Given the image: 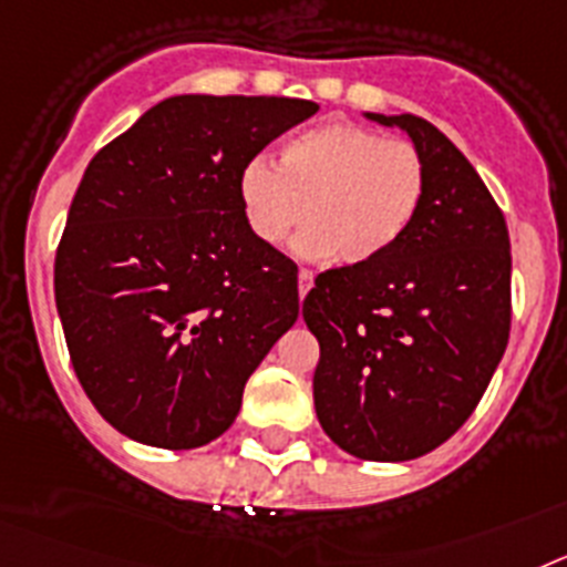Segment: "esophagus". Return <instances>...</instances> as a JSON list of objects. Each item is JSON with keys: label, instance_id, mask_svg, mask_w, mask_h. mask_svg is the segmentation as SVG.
Listing matches in <instances>:
<instances>
[{"label": "esophagus", "instance_id": "esophagus-1", "mask_svg": "<svg viewBox=\"0 0 567 567\" xmlns=\"http://www.w3.org/2000/svg\"><path fill=\"white\" fill-rule=\"evenodd\" d=\"M313 288V270L299 268V297H308V290Z\"/></svg>", "mask_w": 567, "mask_h": 567}]
</instances>
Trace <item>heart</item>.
<instances>
[{
	"instance_id": "1",
	"label": "heart",
	"mask_w": 567,
	"mask_h": 567,
	"mask_svg": "<svg viewBox=\"0 0 567 567\" xmlns=\"http://www.w3.org/2000/svg\"><path fill=\"white\" fill-rule=\"evenodd\" d=\"M425 199V162L408 140H382L357 122H319L239 174L250 234L282 245L302 225L297 250L344 268L379 262L405 239Z\"/></svg>"
}]
</instances>
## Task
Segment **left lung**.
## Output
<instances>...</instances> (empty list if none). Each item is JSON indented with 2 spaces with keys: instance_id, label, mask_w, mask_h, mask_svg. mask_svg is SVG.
I'll return each instance as SVG.
<instances>
[{
  "instance_id": "left-lung-1",
  "label": "left lung",
  "mask_w": 567,
  "mask_h": 567,
  "mask_svg": "<svg viewBox=\"0 0 567 567\" xmlns=\"http://www.w3.org/2000/svg\"><path fill=\"white\" fill-rule=\"evenodd\" d=\"M400 127L425 162V199L379 262L319 274L305 324L319 342L313 405L351 456L405 462L451 440L480 405L511 333L508 225L474 165L431 122Z\"/></svg>"
}]
</instances>
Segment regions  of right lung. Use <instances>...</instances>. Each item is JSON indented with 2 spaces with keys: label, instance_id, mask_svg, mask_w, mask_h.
<instances>
[{
  "label": "right lung",
  "instance_id": "right-lung-1",
  "mask_svg": "<svg viewBox=\"0 0 567 567\" xmlns=\"http://www.w3.org/2000/svg\"><path fill=\"white\" fill-rule=\"evenodd\" d=\"M317 111L288 96H171L87 165L53 290L87 400L131 440L188 451L223 436L297 322V265L250 234L239 174Z\"/></svg>",
  "mask_w": 567,
  "mask_h": 567
}]
</instances>
